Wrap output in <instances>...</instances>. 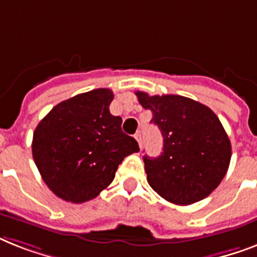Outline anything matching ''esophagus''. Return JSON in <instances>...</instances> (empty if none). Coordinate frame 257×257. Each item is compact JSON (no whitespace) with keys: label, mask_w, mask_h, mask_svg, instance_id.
I'll use <instances>...</instances> for the list:
<instances>
[{"label":"esophagus","mask_w":257,"mask_h":257,"mask_svg":"<svg viewBox=\"0 0 257 257\" xmlns=\"http://www.w3.org/2000/svg\"><path fill=\"white\" fill-rule=\"evenodd\" d=\"M135 139L137 140V143H139V145H140V148L143 147V137H141V133L137 132L136 135H135Z\"/></svg>","instance_id":"obj_1"}]
</instances>
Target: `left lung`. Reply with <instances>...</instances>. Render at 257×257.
<instances>
[{
    "instance_id": "8db88e82",
    "label": "left lung",
    "mask_w": 257,
    "mask_h": 257,
    "mask_svg": "<svg viewBox=\"0 0 257 257\" xmlns=\"http://www.w3.org/2000/svg\"><path fill=\"white\" fill-rule=\"evenodd\" d=\"M151 122L164 139L159 157L144 156L149 185L163 199L189 205L219 187L231 161V141L219 117L205 105L177 94L149 96L136 92Z\"/></svg>"
}]
</instances>
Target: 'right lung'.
<instances>
[{
    "mask_svg": "<svg viewBox=\"0 0 257 257\" xmlns=\"http://www.w3.org/2000/svg\"><path fill=\"white\" fill-rule=\"evenodd\" d=\"M110 89H94L57 104L33 133L32 152L42 180L60 199L85 203L112 183L139 144L109 112Z\"/></svg>",
    "mask_w": 257,
    "mask_h": 257,
    "instance_id": "add662e5",
    "label": "right lung"
}]
</instances>
